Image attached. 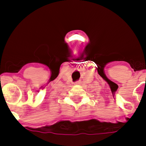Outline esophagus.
<instances>
[{"mask_svg":"<svg viewBox=\"0 0 146 146\" xmlns=\"http://www.w3.org/2000/svg\"><path fill=\"white\" fill-rule=\"evenodd\" d=\"M81 83V81H77V82L75 83V85H78V84H80Z\"/></svg>","mask_w":146,"mask_h":146,"instance_id":"esophagus-1","label":"esophagus"}]
</instances>
